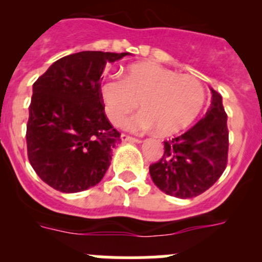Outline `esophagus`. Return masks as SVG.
<instances>
[{
    "mask_svg": "<svg viewBox=\"0 0 262 262\" xmlns=\"http://www.w3.org/2000/svg\"><path fill=\"white\" fill-rule=\"evenodd\" d=\"M121 141L123 142H134V143H139V142H141V139H138V138H134V137H130V136H128V134H121Z\"/></svg>",
    "mask_w": 262,
    "mask_h": 262,
    "instance_id": "34e87169",
    "label": "esophagus"
}]
</instances>
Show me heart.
Wrapping results in <instances>:
<instances>
[{"label":"heart","instance_id":"1","mask_svg":"<svg viewBox=\"0 0 262 262\" xmlns=\"http://www.w3.org/2000/svg\"><path fill=\"white\" fill-rule=\"evenodd\" d=\"M107 118L121 125L138 107L143 112L126 123L132 130H149L156 126L170 136L189 126L202 112L205 89L195 76L178 72L153 63H138L128 68L124 78L113 76L101 86Z\"/></svg>","mask_w":262,"mask_h":262}]
</instances>
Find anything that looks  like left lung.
<instances>
[{
    "instance_id": "left-lung-1",
    "label": "left lung",
    "mask_w": 262,
    "mask_h": 262,
    "mask_svg": "<svg viewBox=\"0 0 262 262\" xmlns=\"http://www.w3.org/2000/svg\"><path fill=\"white\" fill-rule=\"evenodd\" d=\"M163 143L162 158L149 166L158 189L171 196L190 199L213 186L228 161L227 114L221 95L212 90V104L204 118Z\"/></svg>"
}]
</instances>
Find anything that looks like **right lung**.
<instances>
[{
  "label": "right lung",
  "instance_id": "add662e5",
  "mask_svg": "<svg viewBox=\"0 0 262 262\" xmlns=\"http://www.w3.org/2000/svg\"><path fill=\"white\" fill-rule=\"evenodd\" d=\"M129 53L86 52L53 63L33 84L26 124L28 158L53 189L78 192L101 181L120 133L105 114L101 75Z\"/></svg>",
  "mask_w": 262,
  "mask_h": 262
}]
</instances>
